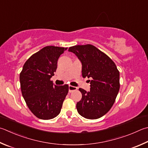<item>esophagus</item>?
<instances>
[{"label":"esophagus","instance_id":"obj_1","mask_svg":"<svg viewBox=\"0 0 148 148\" xmlns=\"http://www.w3.org/2000/svg\"><path fill=\"white\" fill-rule=\"evenodd\" d=\"M76 90H77V87H74V86H71V85H69V92H72V91Z\"/></svg>","mask_w":148,"mask_h":148}]
</instances>
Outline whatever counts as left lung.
<instances>
[{
    "label": "left lung",
    "mask_w": 148,
    "mask_h": 148,
    "mask_svg": "<svg viewBox=\"0 0 148 148\" xmlns=\"http://www.w3.org/2000/svg\"><path fill=\"white\" fill-rule=\"evenodd\" d=\"M82 65V76L89 79L90 88L82 94L76 104L78 113L87 119H98L106 114L114 104L120 89V73L109 56L91 45H76L69 49Z\"/></svg>",
    "instance_id": "left-lung-1"
}]
</instances>
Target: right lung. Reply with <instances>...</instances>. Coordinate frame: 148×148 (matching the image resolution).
I'll list each match as a JSON object with an SVG mask.
<instances>
[{"mask_svg":"<svg viewBox=\"0 0 148 148\" xmlns=\"http://www.w3.org/2000/svg\"><path fill=\"white\" fill-rule=\"evenodd\" d=\"M67 48L48 46L26 61L20 74L21 92L28 108L42 120L52 119L60 113L69 85H53L50 78L58 60Z\"/></svg>","mask_w":148,"mask_h":148,"instance_id":"right-lung-1","label":"right lung"}]
</instances>
